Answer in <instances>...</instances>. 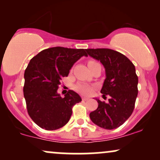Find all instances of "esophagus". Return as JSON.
Instances as JSON below:
<instances>
[{
  "instance_id": "34e87169",
  "label": "esophagus",
  "mask_w": 160,
  "mask_h": 160,
  "mask_svg": "<svg viewBox=\"0 0 160 160\" xmlns=\"http://www.w3.org/2000/svg\"><path fill=\"white\" fill-rule=\"evenodd\" d=\"M82 101H87V100H89V98H87V97H82Z\"/></svg>"
}]
</instances>
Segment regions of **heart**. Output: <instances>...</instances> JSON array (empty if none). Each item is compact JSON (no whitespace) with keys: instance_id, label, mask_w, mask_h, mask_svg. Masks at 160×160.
I'll list each match as a JSON object with an SVG mask.
<instances>
[{"instance_id":"heart-1","label":"heart","mask_w":160,"mask_h":160,"mask_svg":"<svg viewBox=\"0 0 160 160\" xmlns=\"http://www.w3.org/2000/svg\"><path fill=\"white\" fill-rule=\"evenodd\" d=\"M94 63H95V62L90 61L89 62V63H88V65H90L92 64H94ZM75 89H76L78 92H79L82 93V94H86V95L90 94L92 91V88L91 86L83 83L78 84V85L75 86Z\"/></svg>"}]
</instances>
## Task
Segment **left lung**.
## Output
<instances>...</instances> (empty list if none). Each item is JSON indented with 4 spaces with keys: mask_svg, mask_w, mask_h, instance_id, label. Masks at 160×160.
I'll return each instance as SVG.
<instances>
[{
    "mask_svg": "<svg viewBox=\"0 0 160 160\" xmlns=\"http://www.w3.org/2000/svg\"><path fill=\"white\" fill-rule=\"evenodd\" d=\"M86 51L104 67L106 78L101 93L110 96L107 103L96 98L98 108L89 113V117L99 127L114 129L123 124L134 111L138 82L135 65L127 57L113 49Z\"/></svg>",
    "mask_w": 160,
    "mask_h": 160,
    "instance_id": "8db88e82",
    "label": "left lung"
}]
</instances>
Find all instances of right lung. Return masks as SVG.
Here are the masks:
<instances>
[{
	"mask_svg": "<svg viewBox=\"0 0 160 160\" xmlns=\"http://www.w3.org/2000/svg\"><path fill=\"white\" fill-rule=\"evenodd\" d=\"M86 49L56 47L46 49L31 59L25 69L23 87L28 113L32 120L46 130L63 127L72 114V108L82 99L69 90L65 97L57 92L61 80Z\"/></svg>",
	"mask_w": 160,
	"mask_h": 160,
	"instance_id": "right-lung-1",
	"label": "right lung"
}]
</instances>
